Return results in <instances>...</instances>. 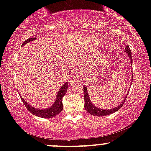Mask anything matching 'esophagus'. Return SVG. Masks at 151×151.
Wrapping results in <instances>:
<instances>
[{
	"instance_id": "1",
	"label": "esophagus",
	"mask_w": 151,
	"mask_h": 151,
	"mask_svg": "<svg viewBox=\"0 0 151 151\" xmlns=\"http://www.w3.org/2000/svg\"><path fill=\"white\" fill-rule=\"evenodd\" d=\"M81 82V79H80V77L79 75H75L71 77V78L69 80V84L71 85L79 84V83Z\"/></svg>"
}]
</instances>
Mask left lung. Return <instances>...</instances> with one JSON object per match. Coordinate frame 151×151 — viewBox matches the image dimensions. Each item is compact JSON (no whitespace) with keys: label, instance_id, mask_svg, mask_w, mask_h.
<instances>
[{"label":"left lung","instance_id":"1","mask_svg":"<svg viewBox=\"0 0 151 151\" xmlns=\"http://www.w3.org/2000/svg\"><path fill=\"white\" fill-rule=\"evenodd\" d=\"M125 52L127 53V55H129V59H130V63L131 65L132 66V52H131L130 49H129V46H126L125 48ZM133 80V77L132 78V80ZM131 84H132V82H131ZM83 90H84V101H85V105L84 107L85 110L90 113L92 115H95V116L101 117V116H106V115H109L110 114L114 113V112H117L118 110H119L121 109V106H123V104H124L125 101L126 99V97H127L128 94H126V97L124 98L123 101L118 106H115V107L112 108V109H100V108L97 107L95 105L91 102V99H90L89 94H88V88H86L85 85H83Z\"/></svg>","mask_w":151,"mask_h":151}]
</instances>
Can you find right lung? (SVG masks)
I'll list each match as a JSON object with an SVG mask.
<instances>
[{
    "label": "right lung",
    "instance_id": "add662e5",
    "mask_svg": "<svg viewBox=\"0 0 151 151\" xmlns=\"http://www.w3.org/2000/svg\"><path fill=\"white\" fill-rule=\"evenodd\" d=\"M36 38H30V39H27L25 42H23L22 46L23 47L24 45H26V44L30 43V42H33V41L36 40ZM67 89H68V83H65L64 84L61 86V88L59 89V91H58L57 96H56L55 100L54 103L51 106L48 108H45V109H37V108H35L34 106H30V104H28L27 101H25V99H23L22 96H20V98L22 99V101H23L24 104L26 106V108L28 109V110L30 113H32L33 115H36V116L39 117V118H51L55 117V115H57L58 114L60 113V112L63 109V102H62V100H63V97L64 96V95L66 94Z\"/></svg>",
    "mask_w": 151,
    "mask_h": 151
}]
</instances>
